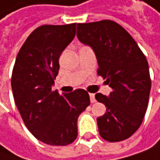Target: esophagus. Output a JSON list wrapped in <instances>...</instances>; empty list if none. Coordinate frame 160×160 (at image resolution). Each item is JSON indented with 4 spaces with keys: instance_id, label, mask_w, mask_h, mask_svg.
I'll list each match as a JSON object with an SVG mask.
<instances>
[{
    "instance_id": "1",
    "label": "esophagus",
    "mask_w": 160,
    "mask_h": 160,
    "mask_svg": "<svg viewBox=\"0 0 160 160\" xmlns=\"http://www.w3.org/2000/svg\"><path fill=\"white\" fill-rule=\"evenodd\" d=\"M90 99H91L92 103L95 102V95H94V93H90Z\"/></svg>"
}]
</instances>
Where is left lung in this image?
<instances>
[{
	"mask_svg": "<svg viewBox=\"0 0 160 160\" xmlns=\"http://www.w3.org/2000/svg\"><path fill=\"white\" fill-rule=\"evenodd\" d=\"M77 38L92 48L98 63L97 73L112 89L108 95L96 93L106 106L97 118L101 138L110 142L129 138L140 127L151 91L149 65L132 37L110 20L78 23Z\"/></svg>",
	"mask_w": 160,
	"mask_h": 160,
	"instance_id": "left-lung-1",
	"label": "left lung"
}]
</instances>
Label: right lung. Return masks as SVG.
<instances>
[{
	"mask_svg": "<svg viewBox=\"0 0 160 160\" xmlns=\"http://www.w3.org/2000/svg\"><path fill=\"white\" fill-rule=\"evenodd\" d=\"M76 23L36 28L21 48L12 71L14 101L23 123L46 144L65 146L77 138V119L90 105L85 90L59 94L51 90L59 58L75 36Z\"/></svg>",
	"mask_w": 160,
	"mask_h": 160,
	"instance_id": "1",
	"label": "right lung"
}]
</instances>
